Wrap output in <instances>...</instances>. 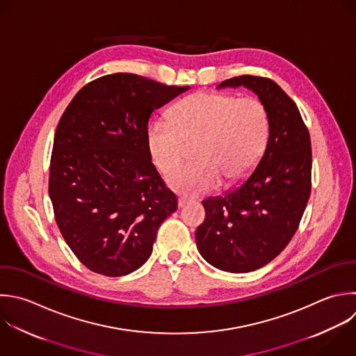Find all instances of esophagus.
Wrapping results in <instances>:
<instances>
[{
    "label": "esophagus",
    "mask_w": 356,
    "mask_h": 356,
    "mask_svg": "<svg viewBox=\"0 0 356 356\" xmlns=\"http://www.w3.org/2000/svg\"><path fill=\"white\" fill-rule=\"evenodd\" d=\"M193 200H191V199H188V197H179L178 199V207L179 209H182V207H185L186 204H189V203H192Z\"/></svg>",
    "instance_id": "34e87169"
}]
</instances>
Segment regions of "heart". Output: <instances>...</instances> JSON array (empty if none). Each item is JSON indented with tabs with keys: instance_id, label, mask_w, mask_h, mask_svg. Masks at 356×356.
Segmentation results:
<instances>
[{
	"instance_id": "1",
	"label": "heart",
	"mask_w": 356,
	"mask_h": 356,
	"mask_svg": "<svg viewBox=\"0 0 356 356\" xmlns=\"http://www.w3.org/2000/svg\"><path fill=\"white\" fill-rule=\"evenodd\" d=\"M171 121L149 124L146 143L152 161L164 174L178 168L186 145H197L195 164L168 177V185L188 195H204L222 181L232 186L246 179L268 140V115L254 97L196 92L170 111Z\"/></svg>"
}]
</instances>
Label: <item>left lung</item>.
Here are the masks:
<instances>
[{
    "label": "left lung",
    "instance_id": "8db88e82",
    "mask_svg": "<svg viewBox=\"0 0 356 356\" xmlns=\"http://www.w3.org/2000/svg\"><path fill=\"white\" fill-rule=\"evenodd\" d=\"M243 86L268 115V140L256 170L222 197L203 200L196 245L211 266L229 273L257 270L278 256L299 227L312 188L307 128L293 100L271 79L242 75L217 89Z\"/></svg>",
    "mask_w": 356,
    "mask_h": 356
}]
</instances>
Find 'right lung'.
I'll list each match as a JSON object with an SVG mask.
<instances>
[{
    "label": "right lung",
    "mask_w": 356,
    "mask_h": 356,
    "mask_svg": "<svg viewBox=\"0 0 356 356\" xmlns=\"http://www.w3.org/2000/svg\"><path fill=\"white\" fill-rule=\"evenodd\" d=\"M188 89L120 72L83 86L64 111L49 193L65 242L89 270L108 277L138 270L177 210L146 132L152 113Z\"/></svg>",
    "instance_id": "obj_1"
}]
</instances>
